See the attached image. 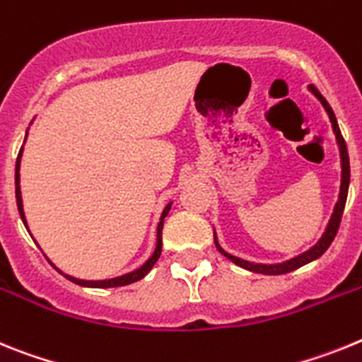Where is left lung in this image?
Here are the masks:
<instances>
[{
	"mask_svg": "<svg viewBox=\"0 0 362 362\" xmlns=\"http://www.w3.org/2000/svg\"><path fill=\"white\" fill-rule=\"evenodd\" d=\"M308 89L312 90L313 96H315V98L319 100L320 103H322L325 111L328 112L329 122H332V127H333V133H335V140H337L339 155H341V169H342V171H341V191H339V200H337V204H335V207H333V213H332V216H329V222H328V226H326L325 233H322V237L319 238V242H317L315 246H312L308 251L300 253V255L293 257V259L284 260V262L257 264V262H250V260L238 259V257H235V255H229L228 251H224L222 247H220L218 240H216V233H215L216 250H218L220 253L226 257V259H229L233 264L240 266V268L247 269V272L262 273V275H284V273H290V272H293V269H298L300 266H304V264H310L312 260L319 259V257L322 255L326 250H328L329 244H332L333 238H335V235H337V231H339V224H341L342 211H344V206H346L348 187H350V158H348L346 142H344V138H342V134H341V129H339L337 118H335V115H333L332 107H329V103L326 102L325 96H322V94H320L319 90H317L313 86H310Z\"/></svg>",
	"mask_w": 362,
	"mask_h": 362,
	"instance_id": "1",
	"label": "left lung"
}]
</instances>
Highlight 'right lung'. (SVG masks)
I'll return each instance as SVG.
<instances>
[{
    "mask_svg": "<svg viewBox=\"0 0 362 362\" xmlns=\"http://www.w3.org/2000/svg\"><path fill=\"white\" fill-rule=\"evenodd\" d=\"M25 140H27V136H25ZM21 155H23V146H21L20 149V155H18V160H16V204H18V211H20V216L21 220H23L25 228H27V231H29V226H27V218H25V211H23V200H21V187H20V163H21ZM171 204L169 202L168 206L163 207L162 211V216H160V222H158V228H156V247L155 251H153V255L149 257V259L146 260V262L140 266L138 269H134V272H129L125 273V275H120V276H115V279H105V281H83V279H76V276H71L67 275V273H64L62 269H58L52 264V268L58 269L62 275L65 276V279H69L71 282H74V284L78 286H86V288H118V286H127V284H133V282L140 281V279H144V276L147 275V273L151 272V268L155 266L156 260L160 259V253H162V228H163V218L168 216L169 209H171ZM30 233V231H29Z\"/></svg>",
    "mask_w": 362,
    "mask_h": 362,
    "instance_id": "right-lung-1",
    "label": "right lung"
}]
</instances>
